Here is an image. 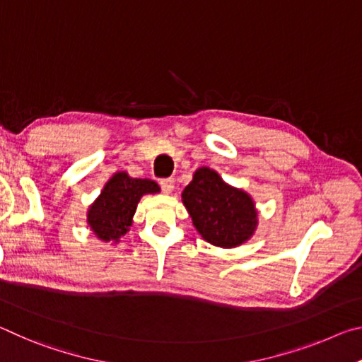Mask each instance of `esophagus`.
Listing matches in <instances>:
<instances>
[{
	"instance_id": "34e87169",
	"label": "esophagus",
	"mask_w": 362,
	"mask_h": 362,
	"mask_svg": "<svg viewBox=\"0 0 362 362\" xmlns=\"http://www.w3.org/2000/svg\"><path fill=\"white\" fill-rule=\"evenodd\" d=\"M159 185L164 193H170L174 189V179H161L159 180Z\"/></svg>"
}]
</instances>
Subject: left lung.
I'll list each match as a JSON object with an SVG mask.
<instances>
[{
  "label": "left lung",
  "instance_id": "left-lung-1",
  "mask_svg": "<svg viewBox=\"0 0 362 362\" xmlns=\"http://www.w3.org/2000/svg\"><path fill=\"white\" fill-rule=\"evenodd\" d=\"M182 198L196 230L214 246H240L255 230L252 199L241 189L226 185L209 168L196 170Z\"/></svg>",
  "mask_w": 362,
  "mask_h": 362
}]
</instances>
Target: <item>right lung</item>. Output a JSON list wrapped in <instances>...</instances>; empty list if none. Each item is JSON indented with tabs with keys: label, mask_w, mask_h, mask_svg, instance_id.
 I'll return each mask as SVG.
<instances>
[{
	"label": "right lung",
	"mask_w": 362,
	"mask_h": 362,
	"mask_svg": "<svg viewBox=\"0 0 362 362\" xmlns=\"http://www.w3.org/2000/svg\"><path fill=\"white\" fill-rule=\"evenodd\" d=\"M159 187L148 179H131L124 173L112 177L100 198L90 206L88 222L103 241H118L131 226L139 199L145 193H156Z\"/></svg>",
	"instance_id": "right-lung-1"
}]
</instances>
